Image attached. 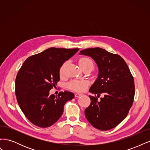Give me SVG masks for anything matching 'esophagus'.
I'll return each mask as SVG.
<instances>
[{"mask_svg": "<svg viewBox=\"0 0 150 150\" xmlns=\"http://www.w3.org/2000/svg\"><path fill=\"white\" fill-rule=\"evenodd\" d=\"M81 95H82V94H80V93H76L75 94V97L76 98H79V96H81Z\"/></svg>", "mask_w": 150, "mask_h": 150, "instance_id": "1", "label": "esophagus"}]
</instances>
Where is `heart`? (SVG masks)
Listing matches in <instances>:
<instances>
[{
	"label": "heart",
	"instance_id": "heart-1",
	"mask_svg": "<svg viewBox=\"0 0 150 150\" xmlns=\"http://www.w3.org/2000/svg\"><path fill=\"white\" fill-rule=\"evenodd\" d=\"M67 62L63 64L59 69V74L61 76H63L64 74V70L67 65ZM79 64L83 70L85 68H93L94 67L93 61L88 57H82L79 61ZM89 85L88 81L83 79H74L68 83V87L71 90H73L76 92H83L87 89Z\"/></svg>",
	"mask_w": 150,
	"mask_h": 150
}]
</instances>
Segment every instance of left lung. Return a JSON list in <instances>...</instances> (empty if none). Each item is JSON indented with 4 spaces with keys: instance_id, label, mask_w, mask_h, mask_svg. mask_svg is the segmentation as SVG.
<instances>
[{
    "instance_id": "left-lung-1",
    "label": "left lung",
    "mask_w": 150,
    "mask_h": 150,
    "mask_svg": "<svg viewBox=\"0 0 150 150\" xmlns=\"http://www.w3.org/2000/svg\"><path fill=\"white\" fill-rule=\"evenodd\" d=\"M91 57L99 68L97 79L89 89L91 104L84 112L95 128L106 131L118 125L128 115L134 101V79L125 60L117 54L95 47L80 51ZM104 94L99 102L97 97ZM97 94V96L96 94Z\"/></svg>"
}]
</instances>
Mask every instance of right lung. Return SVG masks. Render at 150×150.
Here are the masks:
<instances>
[{"instance_id":"add662e5","label":"right lung","mask_w":150,"mask_h":150,"mask_svg":"<svg viewBox=\"0 0 150 150\" xmlns=\"http://www.w3.org/2000/svg\"><path fill=\"white\" fill-rule=\"evenodd\" d=\"M79 51L78 48L51 47L29 57L17 74L16 95L22 111L35 126L47 128L60 118L65 103L74 94L60 92L56 96L49 91L60 80L59 69L66 61Z\"/></svg>"}]
</instances>
